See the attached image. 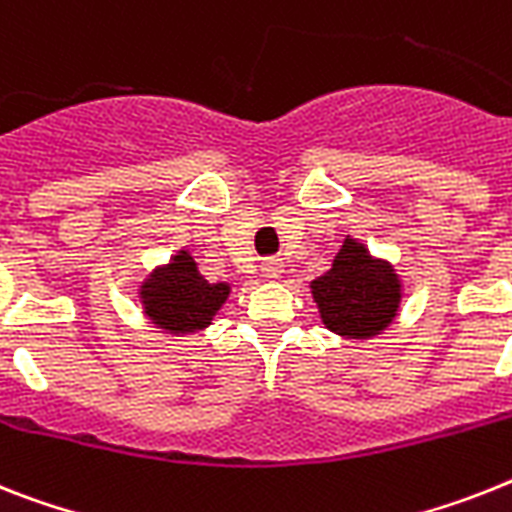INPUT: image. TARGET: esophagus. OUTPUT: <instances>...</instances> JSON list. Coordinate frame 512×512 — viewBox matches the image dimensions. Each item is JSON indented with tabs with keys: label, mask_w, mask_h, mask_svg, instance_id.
Returning a JSON list of instances; mask_svg holds the SVG:
<instances>
[{
	"label": "esophagus",
	"mask_w": 512,
	"mask_h": 512,
	"mask_svg": "<svg viewBox=\"0 0 512 512\" xmlns=\"http://www.w3.org/2000/svg\"><path fill=\"white\" fill-rule=\"evenodd\" d=\"M282 269H285L282 259H264V261H261V272H264L266 280H280Z\"/></svg>",
	"instance_id": "34e87169"
}]
</instances>
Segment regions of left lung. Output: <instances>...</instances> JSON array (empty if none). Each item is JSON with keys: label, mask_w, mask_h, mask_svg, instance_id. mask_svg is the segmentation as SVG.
<instances>
[{"label": "left lung", "mask_w": 512, "mask_h": 512, "mask_svg": "<svg viewBox=\"0 0 512 512\" xmlns=\"http://www.w3.org/2000/svg\"><path fill=\"white\" fill-rule=\"evenodd\" d=\"M324 327L348 340H369L395 322L403 285L395 266L374 259L369 248L348 235L332 269L311 282Z\"/></svg>", "instance_id": "1"}]
</instances>
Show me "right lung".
I'll list each match as a JSON object with an SVG mask.
<instances>
[{"instance_id": "obj_1", "label": "right lung", "mask_w": 512, "mask_h": 512, "mask_svg": "<svg viewBox=\"0 0 512 512\" xmlns=\"http://www.w3.org/2000/svg\"><path fill=\"white\" fill-rule=\"evenodd\" d=\"M230 295L227 282H209L188 251H177L170 264L156 266L138 290L143 314L170 335H188L209 327Z\"/></svg>"}]
</instances>
